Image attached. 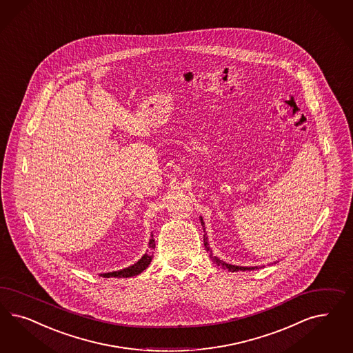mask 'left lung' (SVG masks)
Here are the masks:
<instances>
[{
	"mask_svg": "<svg viewBox=\"0 0 353 353\" xmlns=\"http://www.w3.org/2000/svg\"><path fill=\"white\" fill-rule=\"evenodd\" d=\"M200 221H201V225H203V228H204L205 231V225L204 221H203V216H200ZM204 245L206 250H209L210 252V259L213 260V261L216 262L218 266H222V269H226L228 272H247V270H254V269H257V266H250V268H247V266H236V265H231V263H226V262L221 261L218 257L216 256H213V253H212V250H210V247H209V244H208V238L204 236Z\"/></svg>",
	"mask_w": 353,
	"mask_h": 353,
	"instance_id": "obj_1",
	"label": "left lung"
}]
</instances>
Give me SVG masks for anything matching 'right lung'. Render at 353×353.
Wrapping results in <instances>:
<instances>
[{
  "label": "right lung",
  "mask_w": 353,
  "mask_h": 353,
  "mask_svg": "<svg viewBox=\"0 0 353 353\" xmlns=\"http://www.w3.org/2000/svg\"><path fill=\"white\" fill-rule=\"evenodd\" d=\"M152 238H153V235H152ZM154 247H156L154 240H149V248H150V250H154ZM152 257H153V254H152L150 252H147V253H145L137 263H134L132 266H128V268H125L123 270L112 272V273L100 274V275L103 276V278H112V276H114V278H130V276H134V275H137V274L144 272V270L148 268L149 263L152 261Z\"/></svg>",
  "instance_id": "1"
}]
</instances>
